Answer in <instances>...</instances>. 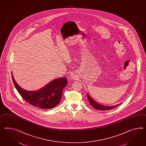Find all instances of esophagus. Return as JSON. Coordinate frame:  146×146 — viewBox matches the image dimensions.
Instances as JSON below:
<instances>
[{"label": "esophagus", "instance_id": "1", "mask_svg": "<svg viewBox=\"0 0 146 146\" xmlns=\"http://www.w3.org/2000/svg\"><path fill=\"white\" fill-rule=\"evenodd\" d=\"M71 77L72 78V79H75L76 78V75L74 74H71Z\"/></svg>", "mask_w": 146, "mask_h": 146}]
</instances>
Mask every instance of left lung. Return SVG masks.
<instances>
[{
  "mask_svg": "<svg viewBox=\"0 0 146 146\" xmlns=\"http://www.w3.org/2000/svg\"><path fill=\"white\" fill-rule=\"evenodd\" d=\"M87 97H88V100L90 102V104L92 105V106L98 110H101V111L109 110L113 109L121 104V103H120L119 104L115 105H113V106H106L104 105L100 104L99 103H97L96 101L93 100L88 94H87Z\"/></svg>",
  "mask_w": 146,
  "mask_h": 146,
  "instance_id": "obj_1",
  "label": "left lung"
}]
</instances>
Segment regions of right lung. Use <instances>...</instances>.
<instances>
[{
  "label": "right lung",
  "instance_id": "add662e5",
  "mask_svg": "<svg viewBox=\"0 0 146 146\" xmlns=\"http://www.w3.org/2000/svg\"><path fill=\"white\" fill-rule=\"evenodd\" d=\"M11 76L15 87L23 98L30 104L42 109H50L56 106L60 103L62 91L68 83L65 77L56 79L38 90L28 91L17 84L12 72Z\"/></svg>",
  "mask_w": 146,
  "mask_h": 146
}]
</instances>
